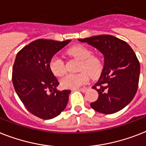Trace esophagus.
Wrapping results in <instances>:
<instances>
[{
  "mask_svg": "<svg viewBox=\"0 0 146 146\" xmlns=\"http://www.w3.org/2000/svg\"><path fill=\"white\" fill-rule=\"evenodd\" d=\"M87 88H85V87H84V88H79V89L78 90H79V91H81L82 92H86V91H87Z\"/></svg>",
  "mask_w": 146,
  "mask_h": 146,
  "instance_id": "1",
  "label": "esophagus"
}]
</instances>
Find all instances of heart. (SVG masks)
<instances>
[{"label":"heart","instance_id":"obj_1","mask_svg":"<svg viewBox=\"0 0 146 146\" xmlns=\"http://www.w3.org/2000/svg\"><path fill=\"white\" fill-rule=\"evenodd\" d=\"M67 53L80 61L79 71H85L77 74H67L61 79V85L65 88H77L85 85L88 81V75L96 76L101 72L103 68L102 61L99 57L92 54L89 48L82 45L72 46L67 50ZM50 69L56 76H61L65 72L64 61L59 56L52 57L51 59ZM86 73H85V72Z\"/></svg>","mask_w":146,"mask_h":146}]
</instances>
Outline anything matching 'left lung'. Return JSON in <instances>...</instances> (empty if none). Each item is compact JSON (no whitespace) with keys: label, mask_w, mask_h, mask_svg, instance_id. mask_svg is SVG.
Returning a JSON list of instances; mask_svg holds the SVG:
<instances>
[{"label":"left lung","mask_w":146,"mask_h":146,"mask_svg":"<svg viewBox=\"0 0 146 146\" xmlns=\"http://www.w3.org/2000/svg\"><path fill=\"white\" fill-rule=\"evenodd\" d=\"M100 51L104 57L100 76L94 85L98 99L91 107L103 114L124 109L133 99L138 88L140 65L134 52L125 41L112 35L79 39Z\"/></svg>","instance_id":"1"}]
</instances>
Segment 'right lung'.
I'll list each match as a JSON object with an SVG mask.
<instances>
[{"instance_id":"add662e5","label":"right lung","mask_w":146,"mask_h":146,"mask_svg":"<svg viewBox=\"0 0 146 146\" xmlns=\"http://www.w3.org/2000/svg\"><path fill=\"white\" fill-rule=\"evenodd\" d=\"M71 40H34L17 53L13 68V84L26 109L48 120L67 106L70 90L58 91L59 82L50 69L51 59Z\"/></svg>"}]
</instances>
